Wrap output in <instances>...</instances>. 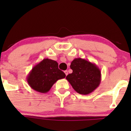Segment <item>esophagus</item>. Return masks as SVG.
Listing matches in <instances>:
<instances>
[{"mask_svg": "<svg viewBox=\"0 0 131 131\" xmlns=\"http://www.w3.org/2000/svg\"><path fill=\"white\" fill-rule=\"evenodd\" d=\"M64 73H65L66 76H67V75H68V71H67V70L64 71Z\"/></svg>", "mask_w": 131, "mask_h": 131, "instance_id": "obj_1", "label": "esophagus"}]
</instances>
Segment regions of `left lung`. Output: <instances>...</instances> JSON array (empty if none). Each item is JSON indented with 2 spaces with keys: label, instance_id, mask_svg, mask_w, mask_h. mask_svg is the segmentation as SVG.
Wrapping results in <instances>:
<instances>
[{
  "label": "left lung",
  "instance_id": "left-lung-1",
  "mask_svg": "<svg viewBox=\"0 0 131 131\" xmlns=\"http://www.w3.org/2000/svg\"><path fill=\"white\" fill-rule=\"evenodd\" d=\"M70 68L73 73L68 75L66 79L78 93L89 94L99 86L101 71L95 63L78 58L72 61Z\"/></svg>",
  "mask_w": 131,
  "mask_h": 131
}]
</instances>
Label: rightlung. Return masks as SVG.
<instances>
[{
	"mask_svg": "<svg viewBox=\"0 0 131 131\" xmlns=\"http://www.w3.org/2000/svg\"><path fill=\"white\" fill-rule=\"evenodd\" d=\"M66 75L58 69V64L53 60L45 58L32 68L27 76V82L34 91L48 92L54 84Z\"/></svg>",
	"mask_w": 131,
	"mask_h": 131,
	"instance_id": "add662e5",
	"label": "right lung"
}]
</instances>
